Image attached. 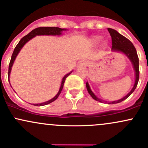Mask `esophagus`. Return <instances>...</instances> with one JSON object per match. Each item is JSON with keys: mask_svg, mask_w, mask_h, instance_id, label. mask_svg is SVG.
Masks as SVG:
<instances>
[{"mask_svg": "<svg viewBox=\"0 0 148 148\" xmlns=\"http://www.w3.org/2000/svg\"><path fill=\"white\" fill-rule=\"evenodd\" d=\"M88 61H81L80 63H79V64L77 65V66H78V67H80V66H87V65H88Z\"/></svg>", "mask_w": 148, "mask_h": 148, "instance_id": "obj_1", "label": "esophagus"}]
</instances>
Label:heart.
<instances>
[{
	"instance_id": "b5f03b06",
	"label": "heart",
	"mask_w": 148,
	"mask_h": 148,
	"mask_svg": "<svg viewBox=\"0 0 148 148\" xmlns=\"http://www.w3.org/2000/svg\"><path fill=\"white\" fill-rule=\"evenodd\" d=\"M100 40H101V36H92V42L94 44H97ZM105 44L106 43H104V45H105Z\"/></svg>"
}]
</instances>
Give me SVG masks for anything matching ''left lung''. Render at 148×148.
<instances>
[{
  "instance_id": "1",
  "label": "left lung",
  "mask_w": 148,
  "mask_h": 148,
  "mask_svg": "<svg viewBox=\"0 0 148 148\" xmlns=\"http://www.w3.org/2000/svg\"><path fill=\"white\" fill-rule=\"evenodd\" d=\"M108 31H109V34H110L111 36H112V49L113 51H117V52H121V53H123V54H125L129 58V60L131 61L133 66V68L135 70V75H136V80H135V83L133 85V87L132 88L129 93L127 94V95H125L124 97H123L122 99H120L117 101H103V100L100 99L99 98H98L96 95L92 92V91L90 89V85H89L88 82H86V87L87 90L88 91V93L91 95L92 97L94 99H95L96 101H99V102H105L108 103L109 104H117V103L121 102L122 101L125 100V99L128 97L132 93L134 92V90H136V87H137L138 80H139V59H138V56L137 54V51H136V49L135 48V47L133 46V44H132V42L130 40H128L127 38H125V36L121 35V34H119L117 31H116L115 29H111V28H108Z\"/></svg>"
}]
</instances>
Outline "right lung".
<instances>
[{"label":"right lung","instance_id":"add662e5","mask_svg":"<svg viewBox=\"0 0 148 148\" xmlns=\"http://www.w3.org/2000/svg\"><path fill=\"white\" fill-rule=\"evenodd\" d=\"M66 29H61V28L59 27H38L36 28V29H33L32 31L30 32L28 34H27L26 36H25L24 37L20 39V41L19 42L18 44H17V46L15 47V49H14V51L12 53V57H11V59L10 61V64H9V68H8V80L10 82V74L11 72V69H12V66L13 65L14 61H15V58H16L17 54L19 53L20 51L21 50L22 48L24 47L25 44L27 42H29L30 39H32V38H34V36H39V35H61L62 34V32L63 31H66ZM72 73L71 71V73H69L66 74L64 77H63L62 79V82H61V87L59 89V91L57 93V95H56L53 98H52L51 99L49 100V101H45V102H43V103H40V104H33V105L34 106H44V105H47V104H50V103L53 102V101H55L57 98L58 97L59 95L61 94V91H62V89L63 87V85H64V82L65 80H66V77L69 75L70 74Z\"/></svg>","mask_w":148,"mask_h":148}]
</instances>
